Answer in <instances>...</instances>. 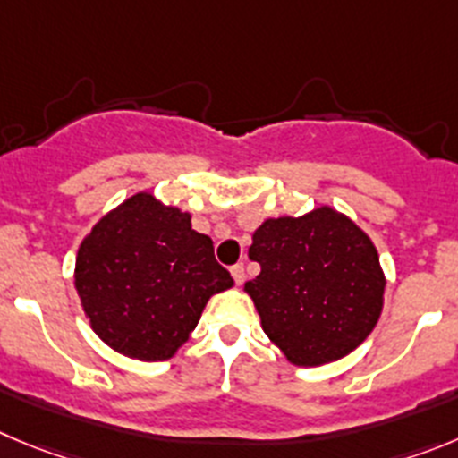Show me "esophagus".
<instances>
[{
	"label": "esophagus",
	"mask_w": 458,
	"mask_h": 458,
	"mask_svg": "<svg viewBox=\"0 0 458 458\" xmlns=\"http://www.w3.org/2000/svg\"><path fill=\"white\" fill-rule=\"evenodd\" d=\"M230 273H233V277H234V282H237V284H243V280H246V273H243L242 264H234V267L230 268Z\"/></svg>",
	"instance_id": "34e87169"
}]
</instances>
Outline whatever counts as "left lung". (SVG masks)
<instances>
[{
	"label": "left lung",
	"mask_w": 458,
	"mask_h": 458,
	"mask_svg": "<svg viewBox=\"0 0 458 458\" xmlns=\"http://www.w3.org/2000/svg\"><path fill=\"white\" fill-rule=\"evenodd\" d=\"M249 258L262 267L243 284L262 330L296 366H323L352 352L377 326L384 271L369 234L336 209L267 219Z\"/></svg>",
	"instance_id": "left-lung-1"
}]
</instances>
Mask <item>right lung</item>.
I'll use <instances>...</instances> for the list:
<instances>
[{"label": "right lung", "instance_id": "obj_1", "mask_svg": "<svg viewBox=\"0 0 458 458\" xmlns=\"http://www.w3.org/2000/svg\"><path fill=\"white\" fill-rule=\"evenodd\" d=\"M74 284L104 344L140 361H165L190 339L209 298L234 280L187 212L140 191L81 242Z\"/></svg>", "mask_w": 458, "mask_h": 458}]
</instances>
